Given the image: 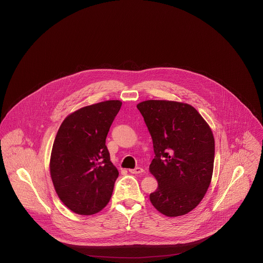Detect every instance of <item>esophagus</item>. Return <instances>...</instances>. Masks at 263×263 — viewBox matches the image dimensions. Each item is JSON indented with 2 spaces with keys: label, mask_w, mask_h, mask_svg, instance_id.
Returning a JSON list of instances; mask_svg holds the SVG:
<instances>
[{
  "label": "esophagus",
  "mask_w": 263,
  "mask_h": 263,
  "mask_svg": "<svg viewBox=\"0 0 263 263\" xmlns=\"http://www.w3.org/2000/svg\"><path fill=\"white\" fill-rule=\"evenodd\" d=\"M129 172H130L131 174H141V173H143V168L137 166V167H135V168L129 170Z\"/></svg>",
  "instance_id": "obj_1"
}]
</instances>
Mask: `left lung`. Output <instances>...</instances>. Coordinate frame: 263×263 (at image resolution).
I'll use <instances>...</instances> for the list:
<instances>
[{
    "mask_svg": "<svg viewBox=\"0 0 263 263\" xmlns=\"http://www.w3.org/2000/svg\"><path fill=\"white\" fill-rule=\"evenodd\" d=\"M154 142L156 157L149 170L158 189L149 195L153 205L166 216L194 210L210 187L214 138L192 105L170 101L137 105Z\"/></svg>",
    "mask_w": 263,
    "mask_h": 263,
    "instance_id": "1",
    "label": "left lung"
}]
</instances>
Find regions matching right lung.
<instances>
[{"instance_id": "right-lung-1", "label": "right lung", "mask_w": 263, "mask_h": 263, "mask_svg": "<svg viewBox=\"0 0 263 263\" xmlns=\"http://www.w3.org/2000/svg\"><path fill=\"white\" fill-rule=\"evenodd\" d=\"M120 101L84 106L60 126L51 155V177L61 201L75 213L95 214L108 203L119 172L105 138Z\"/></svg>"}]
</instances>
